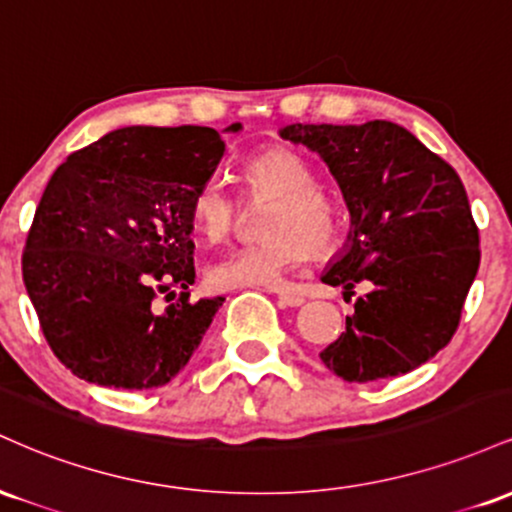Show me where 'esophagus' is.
Instances as JSON below:
<instances>
[{
    "label": "esophagus",
    "instance_id": "1",
    "mask_svg": "<svg viewBox=\"0 0 512 512\" xmlns=\"http://www.w3.org/2000/svg\"><path fill=\"white\" fill-rule=\"evenodd\" d=\"M272 293H276V298H279L281 305H289V308H296V305H301L305 301L301 293L296 291H272Z\"/></svg>",
    "mask_w": 512,
    "mask_h": 512
}]
</instances>
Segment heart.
<instances>
[{
    "label": "heart",
    "mask_w": 512,
    "mask_h": 512,
    "mask_svg": "<svg viewBox=\"0 0 512 512\" xmlns=\"http://www.w3.org/2000/svg\"><path fill=\"white\" fill-rule=\"evenodd\" d=\"M245 197H274L262 223L264 240L228 252L209 267L214 289H284L289 274L303 267L308 250L327 255L344 233L342 211L320 192L315 168L286 146L262 151L240 166ZM238 199L216 180H204L190 199L192 226L209 240L236 228Z\"/></svg>",
    "instance_id": "obj_1"
}]
</instances>
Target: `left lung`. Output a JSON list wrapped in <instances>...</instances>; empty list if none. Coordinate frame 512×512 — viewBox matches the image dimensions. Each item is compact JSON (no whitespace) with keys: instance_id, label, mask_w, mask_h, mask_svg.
<instances>
[{"instance_id":"1","label":"left lung","mask_w":512,"mask_h":512,"mask_svg":"<svg viewBox=\"0 0 512 512\" xmlns=\"http://www.w3.org/2000/svg\"><path fill=\"white\" fill-rule=\"evenodd\" d=\"M281 137L308 146L337 180L351 214L346 252L322 281L373 286L346 330L320 351L346 383L395 378L448 346L460 325L481 250L467 192L450 163L387 120L289 125Z\"/></svg>"}]
</instances>
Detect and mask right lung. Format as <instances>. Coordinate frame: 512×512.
I'll use <instances>...</instances> for the list:
<instances>
[{"label":"right lung","instance_id":"1","mask_svg":"<svg viewBox=\"0 0 512 512\" xmlns=\"http://www.w3.org/2000/svg\"><path fill=\"white\" fill-rule=\"evenodd\" d=\"M223 151L211 127H122L52 173L23 248V284L52 354L81 380L151 390L195 354L223 298L190 301V199Z\"/></svg>","mask_w":512,"mask_h":512}]
</instances>
